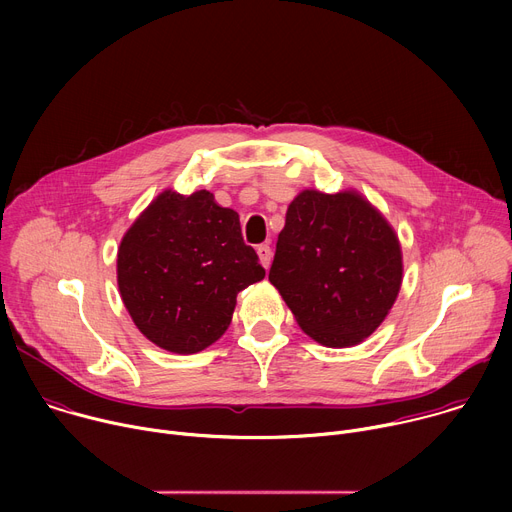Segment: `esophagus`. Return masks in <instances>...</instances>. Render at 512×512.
I'll list each match as a JSON object with an SVG mask.
<instances>
[{
	"label": "esophagus",
	"mask_w": 512,
	"mask_h": 512,
	"mask_svg": "<svg viewBox=\"0 0 512 512\" xmlns=\"http://www.w3.org/2000/svg\"><path fill=\"white\" fill-rule=\"evenodd\" d=\"M257 255H259V261H261V265L267 269L269 265H271V247L269 245H259L257 247Z\"/></svg>",
	"instance_id": "obj_1"
}]
</instances>
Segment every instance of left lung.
I'll return each instance as SVG.
<instances>
[{"instance_id":"obj_1","label":"left lung","mask_w":512,"mask_h":512,"mask_svg":"<svg viewBox=\"0 0 512 512\" xmlns=\"http://www.w3.org/2000/svg\"><path fill=\"white\" fill-rule=\"evenodd\" d=\"M401 275L393 229L358 194L304 190L289 204L269 281L320 344L344 348L371 336L397 300Z\"/></svg>"}]
</instances>
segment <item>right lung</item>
<instances>
[{
  "mask_svg": "<svg viewBox=\"0 0 512 512\" xmlns=\"http://www.w3.org/2000/svg\"><path fill=\"white\" fill-rule=\"evenodd\" d=\"M265 277L239 214L208 190H166L125 233L117 253L123 304L145 338L192 354L221 338L237 294Z\"/></svg>",
  "mask_w": 512,
  "mask_h": 512,
  "instance_id": "add662e5",
  "label": "right lung"
}]
</instances>
